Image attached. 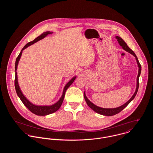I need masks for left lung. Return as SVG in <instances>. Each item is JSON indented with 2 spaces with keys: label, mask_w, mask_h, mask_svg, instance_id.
<instances>
[{
  "label": "left lung",
  "mask_w": 153,
  "mask_h": 153,
  "mask_svg": "<svg viewBox=\"0 0 153 153\" xmlns=\"http://www.w3.org/2000/svg\"><path fill=\"white\" fill-rule=\"evenodd\" d=\"M116 38L117 39L119 45L122 47V48L125 50L126 51H127L128 53H130L131 54L133 55L135 58H136V62H137V63L138 65V67H139V71H138V75H137V84H136V91L134 93V94L133 95V96L130 98V99L127 101L125 103H124L123 105L117 107V108H101V107H99L96 105H94V103H93L88 98H87L86 94H85V93L84 92V98H85V100L87 103V105H88L92 110L93 111H94L95 112H96L97 113L99 114H101V115H103V116H114L115 114H117V113H120L122 110H123V109L131 102L135 97L137 93V91H138V89H139V77H140V73H141V70H142V68H141V65L139 62V60L136 56V55L135 54V53H134V51L131 50L127 45L126 43H125V42L119 36H116Z\"/></svg>",
  "instance_id": "1"
}]
</instances>
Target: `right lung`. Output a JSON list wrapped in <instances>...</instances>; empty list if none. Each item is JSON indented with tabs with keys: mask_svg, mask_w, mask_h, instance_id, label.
<instances>
[{
	"mask_svg": "<svg viewBox=\"0 0 153 153\" xmlns=\"http://www.w3.org/2000/svg\"><path fill=\"white\" fill-rule=\"evenodd\" d=\"M53 32L51 31H46L45 33H43L40 36H38L37 37H36L34 40L28 43L27 44H26L24 47L22 48V50H21L20 54H19V56H17L16 60V63H15V80H14V85H15V89L17 93V96H19V97L20 98V99L21 100V101L22 102V103L24 104V105L28 109V110L33 113L35 114L37 116H47L50 114H52L54 112H56V111H57L60 108V107L61 106L63 100L64 99V97H65V92H66L67 90L69 88V86L73 83V82L74 81V80L76 78V76L73 77L67 84L65 86L63 90V93H62V95L61 96V97L60 98V99L55 103L51 105H34L33 103H32L30 101H29V100H28L27 99V97L24 95V94L22 92L20 86L19 85V83H18V79H17V66L19 64V62L20 60V57L22 56V51L23 50H24L25 49H26L27 48H28V47L31 46V45L34 44V43H36L37 42L40 40L41 39L45 38L47 36L52 34Z\"/></svg>",
	"mask_w": 153,
	"mask_h": 153,
	"instance_id": "obj_1",
	"label": "right lung"
}]
</instances>
